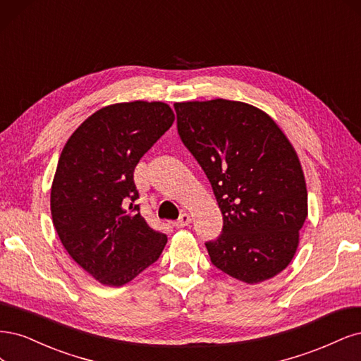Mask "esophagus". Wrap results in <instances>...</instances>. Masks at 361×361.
Returning <instances> with one entry per match:
<instances>
[{
	"label": "esophagus",
	"instance_id": "34e87169",
	"mask_svg": "<svg viewBox=\"0 0 361 361\" xmlns=\"http://www.w3.org/2000/svg\"><path fill=\"white\" fill-rule=\"evenodd\" d=\"M190 222H192V217L189 214L183 213L180 216V219L177 220V222H173V226H176V228H184V226H188Z\"/></svg>",
	"mask_w": 361,
	"mask_h": 361
}]
</instances>
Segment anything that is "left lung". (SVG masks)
I'll return each instance as SVG.
<instances>
[{
  "label": "left lung",
  "instance_id": "1",
  "mask_svg": "<svg viewBox=\"0 0 361 361\" xmlns=\"http://www.w3.org/2000/svg\"><path fill=\"white\" fill-rule=\"evenodd\" d=\"M183 144L210 180L224 229L205 243L219 270L255 285L293 261L307 217L306 180L293 144L269 114L214 99L173 103Z\"/></svg>",
  "mask_w": 361,
  "mask_h": 361
}]
</instances>
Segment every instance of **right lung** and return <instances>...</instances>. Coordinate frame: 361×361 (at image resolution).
I'll list each match as a JSON object with an SVG mask.
<instances>
[{"mask_svg": "<svg viewBox=\"0 0 361 361\" xmlns=\"http://www.w3.org/2000/svg\"><path fill=\"white\" fill-rule=\"evenodd\" d=\"M173 120L164 102L109 104L90 115L61 151L51 189L52 222L72 259L103 285L133 281L168 241L139 213L133 172Z\"/></svg>", "mask_w": 361, "mask_h": 361, "instance_id": "right-lung-1", "label": "right lung"}]
</instances>
